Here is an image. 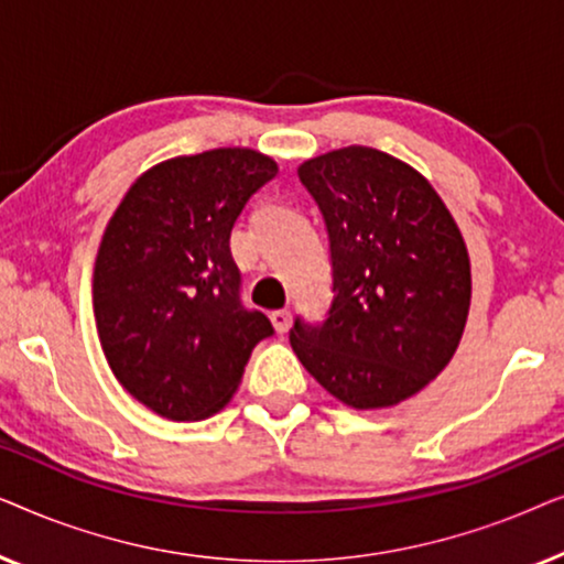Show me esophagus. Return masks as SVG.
<instances>
[{
  "label": "esophagus",
  "mask_w": 564,
  "mask_h": 564,
  "mask_svg": "<svg viewBox=\"0 0 564 564\" xmlns=\"http://www.w3.org/2000/svg\"><path fill=\"white\" fill-rule=\"evenodd\" d=\"M269 321H272V326H274L276 334H288L290 326H292L290 311H274L272 315H269Z\"/></svg>",
  "instance_id": "esophagus-1"
}]
</instances>
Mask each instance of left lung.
Wrapping results in <instances>:
<instances>
[{"mask_svg": "<svg viewBox=\"0 0 564 564\" xmlns=\"http://www.w3.org/2000/svg\"><path fill=\"white\" fill-rule=\"evenodd\" d=\"M297 176L326 220L334 303L323 326L295 321L292 351L344 405L403 403L465 334V238L426 176L384 151L346 145L303 161Z\"/></svg>", "mask_w": 564, "mask_h": 564, "instance_id": "8db88e82", "label": "left lung"}]
</instances>
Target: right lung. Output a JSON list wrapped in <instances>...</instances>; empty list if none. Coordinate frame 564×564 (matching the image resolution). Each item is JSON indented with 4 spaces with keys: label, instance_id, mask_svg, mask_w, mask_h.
I'll use <instances>...</instances> for the list:
<instances>
[{
    "label": "right lung",
    "instance_id": "right-lung-1",
    "mask_svg": "<svg viewBox=\"0 0 564 564\" xmlns=\"http://www.w3.org/2000/svg\"><path fill=\"white\" fill-rule=\"evenodd\" d=\"M276 174L253 149L166 159L130 184L107 223L91 300L102 351L138 403L199 421L234 398L243 367L274 328L241 305L230 230Z\"/></svg>",
    "mask_w": 564,
    "mask_h": 564
}]
</instances>
